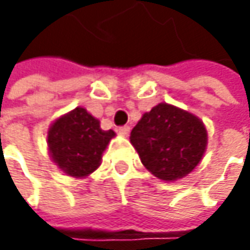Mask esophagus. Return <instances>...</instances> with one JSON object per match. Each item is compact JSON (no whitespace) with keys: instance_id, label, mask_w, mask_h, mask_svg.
<instances>
[{"instance_id":"esophagus-1","label":"esophagus","mask_w":250,"mask_h":250,"mask_svg":"<svg viewBox=\"0 0 250 250\" xmlns=\"http://www.w3.org/2000/svg\"><path fill=\"white\" fill-rule=\"evenodd\" d=\"M129 130H130V128L128 126V125H124V126H120V128H118V132H120L122 136H128Z\"/></svg>"}]
</instances>
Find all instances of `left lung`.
I'll return each mask as SVG.
<instances>
[{"instance_id": "1", "label": "left lung", "mask_w": 250, "mask_h": 250, "mask_svg": "<svg viewBox=\"0 0 250 250\" xmlns=\"http://www.w3.org/2000/svg\"><path fill=\"white\" fill-rule=\"evenodd\" d=\"M130 143L153 175L175 181L202 160L207 132L195 115L163 103L142 117L130 132Z\"/></svg>"}]
</instances>
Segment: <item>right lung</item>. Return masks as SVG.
<instances>
[{
	"label": "right lung",
	"mask_w": 250,
	"mask_h": 250,
	"mask_svg": "<svg viewBox=\"0 0 250 250\" xmlns=\"http://www.w3.org/2000/svg\"><path fill=\"white\" fill-rule=\"evenodd\" d=\"M114 130H103L100 122L78 107L61 117L48 130V149L54 163L75 178L89 175L100 166Z\"/></svg>",
	"instance_id": "1"
}]
</instances>
